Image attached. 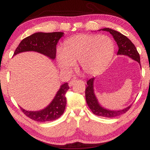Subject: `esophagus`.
<instances>
[{"label":"esophagus","instance_id":"34e87169","mask_svg":"<svg viewBox=\"0 0 150 150\" xmlns=\"http://www.w3.org/2000/svg\"><path fill=\"white\" fill-rule=\"evenodd\" d=\"M76 81H77V79H75V78H74V79H72L71 81L69 82V84H68L69 86H70V87L72 86H73V84H74V83H75V82Z\"/></svg>","mask_w":150,"mask_h":150}]
</instances>
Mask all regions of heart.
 Here are the masks:
<instances>
[{
    "instance_id": "1",
    "label": "heart",
    "mask_w": 150,
    "mask_h": 150,
    "mask_svg": "<svg viewBox=\"0 0 150 150\" xmlns=\"http://www.w3.org/2000/svg\"><path fill=\"white\" fill-rule=\"evenodd\" d=\"M114 53L115 44L110 37L79 34L66 40L62 48L58 49L56 61L62 71H70L78 62L82 71L94 75L106 68Z\"/></svg>"
}]
</instances>
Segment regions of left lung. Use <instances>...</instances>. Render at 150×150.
<instances>
[{"label":"left lung","mask_w":150,"mask_h":150,"mask_svg":"<svg viewBox=\"0 0 150 150\" xmlns=\"http://www.w3.org/2000/svg\"><path fill=\"white\" fill-rule=\"evenodd\" d=\"M103 31H106L110 32L113 37L115 40L119 47V51L117 52V55H127L130 58H132L134 60H136L140 64V55L137 50L134 44L132 41L130 40L128 37L124 35L118 31L113 30L110 28H104L102 29ZM95 78H91L87 82V86L86 88L85 94H86V100L88 105L89 108L92 111V113L95 114V115L107 117V118H112L115 117L119 115H120L127 111H128L132 105L127 107L122 110L117 111H111L109 110H106L98 104V102L97 99L94 93L93 90V81Z\"/></svg>","instance_id":"left-lung-1"}]
</instances>
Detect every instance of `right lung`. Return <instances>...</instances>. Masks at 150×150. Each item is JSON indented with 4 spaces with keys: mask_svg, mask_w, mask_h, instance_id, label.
Returning a JSON list of instances; mask_svg holds the SVG:
<instances>
[{
    "mask_svg": "<svg viewBox=\"0 0 150 150\" xmlns=\"http://www.w3.org/2000/svg\"><path fill=\"white\" fill-rule=\"evenodd\" d=\"M64 35L62 32L35 33L25 38L16 48L13 56L17 54L33 51L55 59L57 52V44L59 40ZM68 84H62L57 92L55 98L46 108L37 111H26L21 108V110L30 119L38 122H47L55 120L62 115L66 104V93L69 90Z\"/></svg>",
    "mask_w": 150,
    "mask_h": 150,
    "instance_id": "add662e5",
    "label": "right lung"
}]
</instances>
